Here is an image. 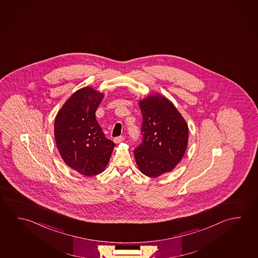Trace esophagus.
Masks as SVG:
<instances>
[{"label": "esophagus", "instance_id": "1", "mask_svg": "<svg viewBox=\"0 0 258 258\" xmlns=\"http://www.w3.org/2000/svg\"><path fill=\"white\" fill-rule=\"evenodd\" d=\"M124 141V137L123 136H118V137H115L114 138V142L115 144H119V143H122Z\"/></svg>", "mask_w": 258, "mask_h": 258}]
</instances>
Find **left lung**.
<instances>
[{
	"label": "left lung",
	"instance_id": "1",
	"mask_svg": "<svg viewBox=\"0 0 258 258\" xmlns=\"http://www.w3.org/2000/svg\"><path fill=\"white\" fill-rule=\"evenodd\" d=\"M139 104L143 139L134 153L141 171L156 178L173 170L183 157L188 145V124L163 96H149Z\"/></svg>",
	"mask_w": 258,
	"mask_h": 258
}]
</instances>
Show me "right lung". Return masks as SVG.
<instances>
[{"label":"right lung","mask_w":258,"mask_h":258,"mask_svg":"<svg viewBox=\"0 0 258 258\" xmlns=\"http://www.w3.org/2000/svg\"><path fill=\"white\" fill-rule=\"evenodd\" d=\"M103 97L93 88L79 89L55 119V139L63 161L88 177L104 171L115 146L96 120V111Z\"/></svg>","instance_id":"1"}]
</instances>
